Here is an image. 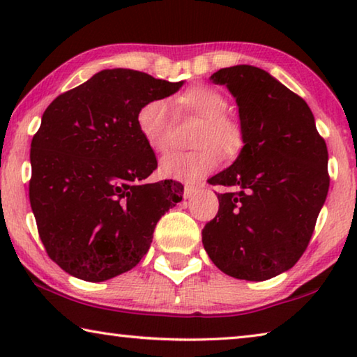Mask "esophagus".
Here are the masks:
<instances>
[{"mask_svg": "<svg viewBox=\"0 0 357 357\" xmlns=\"http://www.w3.org/2000/svg\"><path fill=\"white\" fill-rule=\"evenodd\" d=\"M195 193H197V187H193V185L184 187V198H192Z\"/></svg>", "mask_w": 357, "mask_h": 357, "instance_id": "esophagus-1", "label": "esophagus"}]
</instances>
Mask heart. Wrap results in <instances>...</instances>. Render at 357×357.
Returning a JSON list of instances; mask_svg holds the SVG:
<instances>
[{
    "instance_id": "obj_1",
    "label": "heart",
    "mask_w": 357,
    "mask_h": 357,
    "mask_svg": "<svg viewBox=\"0 0 357 357\" xmlns=\"http://www.w3.org/2000/svg\"><path fill=\"white\" fill-rule=\"evenodd\" d=\"M174 104L183 113L200 118L202 126L193 140L197 149L173 153L162 160L160 172L167 178L195 183L219 167L222 154L234 157L244 148L243 126L225 113L228 100L219 89L195 84L178 94ZM135 124L153 153L165 154L170 149L174 119L164 100L144 102L135 114Z\"/></svg>"
}]
</instances>
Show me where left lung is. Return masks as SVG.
<instances>
[{
	"label": "left lung",
	"instance_id": "1",
	"mask_svg": "<svg viewBox=\"0 0 357 357\" xmlns=\"http://www.w3.org/2000/svg\"><path fill=\"white\" fill-rule=\"evenodd\" d=\"M239 107L244 148L209 184L219 213L204 225V250L222 273L261 282L298 263L329 190L328 148L305 100L268 72L241 64L211 75Z\"/></svg>",
	"mask_w": 357,
	"mask_h": 357
}]
</instances>
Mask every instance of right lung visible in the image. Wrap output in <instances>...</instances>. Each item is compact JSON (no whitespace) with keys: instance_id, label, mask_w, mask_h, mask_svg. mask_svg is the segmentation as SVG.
Returning a JSON list of instances; mask_svg holds the SVG:
<instances>
[{"instance_id":"add662e5","label":"right lung","mask_w":357,"mask_h":357,"mask_svg":"<svg viewBox=\"0 0 357 357\" xmlns=\"http://www.w3.org/2000/svg\"><path fill=\"white\" fill-rule=\"evenodd\" d=\"M181 86L105 69L42 114L29 154V203L47 255L68 274L104 282L135 268L157 222L183 200L178 181H144L157 160L135 124L144 102Z\"/></svg>"}]
</instances>
